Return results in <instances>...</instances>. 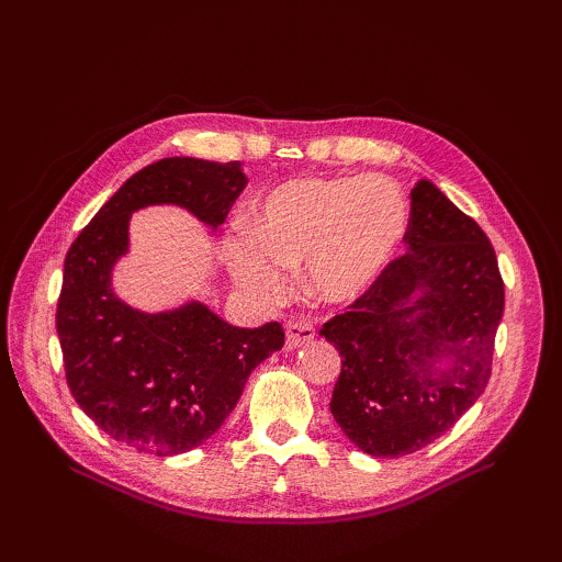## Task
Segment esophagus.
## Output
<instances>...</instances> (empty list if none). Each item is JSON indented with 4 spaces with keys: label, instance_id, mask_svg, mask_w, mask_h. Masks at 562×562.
Segmentation results:
<instances>
[{
    "label": "esophagus",
    "instance_id": "esophagus-1",
    "mask_svg": "<svg viewBox=\"0 0 562 562\" xmlns=\"http://www.w3.org/2000/svg\"><path fill=\"white\" fill-rule=\"evenodd\" d=\"M316 330L310 321H291L285 326V347L288 349H300L304 345H310L314 339Z\"/></svg>",
    "mask_w": 562,
    "mask_h": 562
}]
</instances>
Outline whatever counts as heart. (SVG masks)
<instances>
[{
	"label": "heart",
	"mask_w": 562,
	"mask_h": 562,
	"mask_svg": "<svg viewBox=\"0 0 562 562\" xmlns=\"http://www.w3.org/2000/svg\"><path fill=\"white\" fill-rule=\"evenodd\" d=\"M407 220L405 194L389 178L285 180L258 201L252 232L232 239V274L252 297L277 302L288 271L307 267L312 295L345 304L396 258Z\"/></svg>",
	"instance_id": "1"
}]
</instances>
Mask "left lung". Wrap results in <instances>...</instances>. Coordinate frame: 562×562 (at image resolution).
Listing matches in <instances>:
<instances>
[{
	"label": "left lung",
	"instance_id": "left-lung-1",
	"mask_svg": "<svg viewBox=\"0 0 562 562\" xmlns=\"http://www.w3.org/2000/svg\"><path fill=\"white\" fill-rule=\"evenodd\" d=\"M407 252L318 335L342 356L330 413L353 446L403 457L434 443L481 398L504 314L485 232L419 180Z\"/></svg>",
	"mask_w": 562,
	"mask_h": 562
}]
</instances>
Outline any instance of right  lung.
Wrapping results in <instances>:
<instances>
[{"label":"right lung","instance_id":"right-lung-1","mask_svg":"<svg viewBox=\"0 0 562 562\" xmlns=\"http://www.w3.org/2000/svg\"><path fill=\"white\" fill-rule=\"evenodd\" d=\"M246 182L239 161L149 164L119 187L65 255L56 328L67 386L119 443L157 457L206 443L239 403L250 372L283 347L277 321L236 328L201 302L147 314L112 291L135 211L173 203L217 229Z\"/></svg>","mask_w":562,"mask_h":562}]
</instances>
